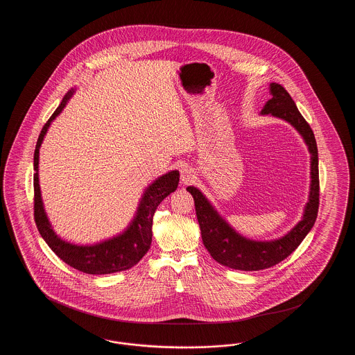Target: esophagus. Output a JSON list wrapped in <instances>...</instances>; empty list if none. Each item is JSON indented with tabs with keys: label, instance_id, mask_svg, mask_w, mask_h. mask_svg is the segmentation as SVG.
<instances>
[{
	"label": "esophagus",
	"instance_id": "1",
	"mask_svg": "<svg viewBox=\"0 0 355 355\" xmlns=\"http://www.w3.org/2000/svg\"><path fill=\"white\" fill-rule=\"evenodd\" d=\"M196 178V173H194V170L191 169L190 166H184V168H181V181H182V184H190V182H193V180Z\"/></svg>",
	"mask_w": 355,
	"mask_h": 355
}]
</instances>
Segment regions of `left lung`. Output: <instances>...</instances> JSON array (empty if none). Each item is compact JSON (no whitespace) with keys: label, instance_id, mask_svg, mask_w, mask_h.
I'll list each match as a JSON object with an SVG mask.
<instances>
[{"label":"left lung","instance_id":"8db88e82","mask_svg":"<svg viewBox=\"0 0 355 355\" xmlns=\"http://www.w3.org/2000/svg\"><path fill=\"white\" fill-rule=\"evenodd\" d=\"M270 92L272 97L266 102L261 114H271L291 123L304 137L311 154L310 196L304 207L302 220L279 239L268 242L252 241L239 236L234 229H232L197 187H187V191L194 198L196 214L201 227L205 248L218 263L236 270H263L284 261L300 246L304 236L311 230L320 207L318 149L314 133L282 85L272 83Z\"/></svg>","mask_w":355,"mask_h":355}]
</instances>
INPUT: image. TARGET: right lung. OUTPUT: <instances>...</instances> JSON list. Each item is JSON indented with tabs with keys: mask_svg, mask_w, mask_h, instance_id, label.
Listing matches in <instances>:
<instances>
[{
	"mask_svg": "<svg viewBox=\"0 0 355 355\" xmlns=\"http://www.w3.org/2000/svg\"><path fill=\"white\" fill-rule=\"evenodd\" d=\"M73 92V89L69 90L68 94L64 97L60 106L44 125L37 139L34 150V220L40 234L45 239L48 246L65 263H68L69 266L86 274L98 275L128 270L137 265L139 259L150 249L153 216L155 213L157 206L177 189L180 182V173L177 170L169 171L165 175L155 180L152 185L146 189L137 210L135 220L122 234L92 246H78L62 241L53 232L44 209V203L41 200V191L38 184V158L40 146L48 132V128L51 126V121L62 112Z\"/></svg>",
	"mask_w": 355,
	"mask_h": 355,
	"instance_id": "right-lung-1",
	"label": "right lung"
}]
</instances>
